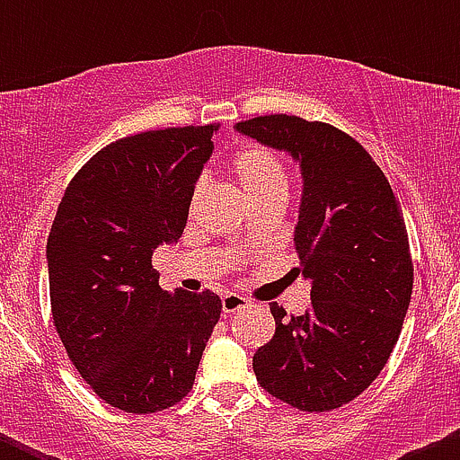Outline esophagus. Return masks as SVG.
I'll return each mask as SVG.
<instances>
[{"label": "esophagus", "instance_id": "34e87169", "mask_svg": "<svg viewBox=\"0 0 460 460\" xmlns=\"http://www.w3.org/2000/svg\"><path fill=\"white\" fill-rule=\"evenodd\" d=\"M249 305H252V300L244 298V296L226 294L225 298H222V312H225V314H235V312H240V309L249 307Z\"/></svg>", "mask_w": 460, "mask_h": 460}]
</instances>
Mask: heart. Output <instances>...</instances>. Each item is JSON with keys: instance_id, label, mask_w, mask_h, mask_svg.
<instances>
[{"instance_id": "obj_1", "label": "heart", "mask_w": 460, "mask_h": 460, "mask_svg": "<svg viewBox=\"0 0 460 460\" xmlns=\"http://www.w3.org/2000/svg\"><path fill=\"white\" fill-rule=\"evenodd\" d=\"M234 171L253 202L276 200V198L278 200H287V196H289L287 169L280 157H278V153H273L271 148L260 146V144L240 148L234 155ZM204 184H207L204 178L196 180L191 202L200 198Z\"/></svg>"}]
</instances>
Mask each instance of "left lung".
Masks as SVG:
<instances>
[{
  "mask_svg": "<svg viewBox=\"0 0 460 460\" xmlns=\"http://www.w3.org/2000/svg\"><path fill=\"white\" fill-rule=\"evenodd\" d=\"M235 128L300 162L296 273L312 280L303 316L269 305L276 333L253 372L287 405L332 411L374 383L401 336L414 285L401 207L372 155L332 124L278 113Z\"/></svg>",
  "mask_w": 460,
  "mask_h": 460,
  "instance_id": "1",
  "label": "left lung"
}]
</instances>
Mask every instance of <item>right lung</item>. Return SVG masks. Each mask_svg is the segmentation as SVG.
<instances>
[{"label":"right lung","mask_w":460,"mask_h":460,"mask_svg":"<svg viewBox=\"0 0 460 460\" xmlns=\"http://www.w3.org/2000/svg\"><path fill=\"white\" fill-rule=\"evenodd\" d=\"M220 124L111 142L75 173L49 243L50 312L68 358L111 407L153 414L193 387L222 312L213 291L166 294L153 252L178 243Z\"/></svg>","instance_id":"right-lung-1"}]
</instances>
